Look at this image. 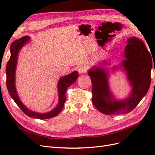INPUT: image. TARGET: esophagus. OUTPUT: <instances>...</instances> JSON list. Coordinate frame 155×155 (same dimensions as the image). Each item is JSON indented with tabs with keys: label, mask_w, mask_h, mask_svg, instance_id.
Returning <instances> with one entry per match:
<instances>
[{
	"label": "esophagus",
	"mask_w": 155,
	"mask_h": 155,
	"mask_svg": "<svg viewBox=\"0 0 155 155\" xmlns=\"http://www.w3.org/2000/svg\"><path fill=\"white\" fill-rule=\"evenodd\" d=\"M78 72L80 74H84L85 72H86V68L85 67H83V66H81L78 67Z\"/></svg>",
	"instance_id": "34e87169"
}]
</instances>
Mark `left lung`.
Returning a JSON list of instances; mask_svg holds the SVG:
<instances>
[{"instance_id":"obj_1","label":"left lung","mask_w":155,"mask_h":155,"mask_svg":"<svg viewBox=\"0 0 155 155\" xmlns=\"http://www.w3.org/2000/svg\"><path fill=\"white\" fill-rule=\"evenodd\" d=\"M124 55L125 59L111 68L113 72L119 69L125 72L131 90L124 99H116L110 91L109 83L110 71L100 65H110L104 60L88 70L92 85V103L101 113L107 115L125 114L132 111L146 95L151 84L152 59L143 42L133 37L127 40ZM155 72V70H154Z\"/></svg>"}]
</instances>
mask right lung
Instances as JSON below:
<instances>
[{
	"label": "right lung",
	"instance_id": "1",
	"mask_svg": "<svg viewBox=\"0 0 155 155\" xmlns=\"http://www.w3.org/2000/svg\"><path fill=\"white\" fill-rule=\"evenodd\" d=\"M30 37L24 36L17 40L14 41L10 46V58L9 59L6 65V85L12 99L15 104L20 108L22 111L28 116L33 118L40 120L49 119L58 116L61 111L66 101V91L68 87L73 84L77 80L79 76L77 71H74L70 74L61 78L58 83V104L52 110L47 112H37L30 110L22 104L20 97H18L16 87H15V73L18 61V55L21 48L30 41Z\"/></svg>",
	"mask_w": 155,
	"mask_h": 155
}]
</instances>
